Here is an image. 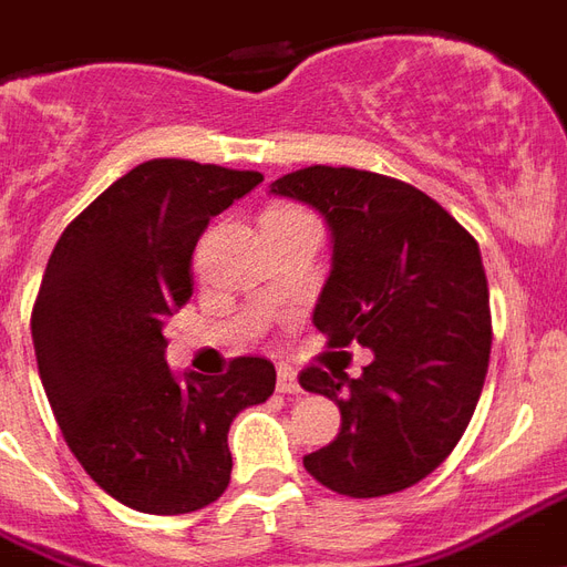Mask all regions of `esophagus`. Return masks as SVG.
Returning a JSON list of instances; mask_svg holds the SVG:
<instances>
[{"mask_svg":"<svg viewBox=\"0 0 567 567\" xmlns=\"http://www.w3.org/2000/svg\"><path fill=\"white\" fill-rule=\"evenodd\" d=\"M278 391L280 394H301V382L292 368H278Z\"/></svg>","mask_w":567,"mask_h":567,"instance_id":"34e87169","label":"esophagus"}]
</instances>
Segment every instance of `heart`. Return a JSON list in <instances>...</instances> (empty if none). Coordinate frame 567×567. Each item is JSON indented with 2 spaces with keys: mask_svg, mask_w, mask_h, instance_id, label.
<instances>
[{
  "mask_svg": "<svg viewBox=\"0 0 567 567\" xmlns=\"http://www.w3.org/2000/svg\"><path fill=\"white\" fill-rule=\"evenodd\" d=\"M266 215H289V218H296V215H308V212H301L296 206H271Z\"/></svg>",
  "mask_w": 567,
  "mask_h": 567,
  "instance_id": "heart-1",
  "label": "heart"
}]
</instances>
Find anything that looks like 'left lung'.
Instances as JSON below:
<instances>
[{
    "label": "left lung",
    "instance_id": "8db88e82",
    "mask_svg": "<svg viewBox=\"0 0 567 567\" xmlns=\"http://www.w3.org/2000/svg\"><path fill=\"white\" fill-rule=\"evenodd\" d=\"M271 190L331 227L313 326L329 347L373 352L359 380L331 364L299 373L340 410V433L305 470L352 499L406 491L454 451L484 389L493 326L478 241L424 190L368 169L317 164Z\"/></svg>",
    "mask_w": 567,
    "mask_h": 567
}]
</instances>
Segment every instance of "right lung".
Here are the masks:
<instances>
[{
    "label": "right lung",
    "instance_id": "add662e5",
    "mask_svg": "<svg viewBox=\"0 0 567 567\" xmlns=\"http://www.w3.org/2000/svg\"><path fill=\"white\" fill-rule=\"evenodd\" d=\"M259 182L254 169L155 157L92 199L47 259L32 305L38 373L68 449L127 508L173 517L220 499L229 424L275 391V364L259 355L185 385L164 361V319L190 299L199 236Z\"/></svg>",
    "mask_w": 567,
    "mask_h": 567
}]
</instances>
